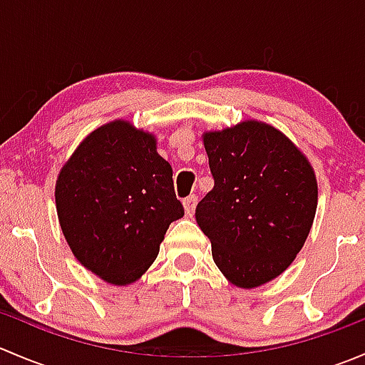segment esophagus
<instances>
[{
  "label": "esophagus",
  "mask_w": 365,
  "mask_h": 365,
  "mask_svg": "<svg viewBox=\"0 0 365 365\" xmlns=\"http://www.w3.org/2000/svg\"><path fill=\"white\" fill-rule=\"evenodd\" d=\"M196 205H197V196H189V197H185V200H183V208H185V213L187 215H192L194 213V210H196Z\"/></svg>",
  "instance_id": "esophagus-1"
}]
</instances>
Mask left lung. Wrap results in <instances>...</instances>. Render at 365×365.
<instances>
[{"mask_svg": "<svg viewBox=\"0 0 365 365\" xmlns=\"http://www.w3.org/2000/svg\"><path fill=\"white\" fill-rule=\"evenodd\" d=\"M213 189L196 206L219 270L240 288L281 275L304 247L318 183L304 153L277 128L244 121L206 132Z\"/></svg>", "mask_w": 365, "mask_h": 365, "instance_id": "left-lung-1", "label": "left lung"}]
</instances>
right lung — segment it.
<instances>
[{"label":"right lung","instance_id":"1","mask_svg":"<svg viewBox=\"0 0 365 365\" xmlns=\"http://www.w3.org/2000/svg\"><path fill=\"white\" fill-rule=\"evenodd\" d=\"M155 145L148 132L113 121L91 132L58 176V219L70 249L111 284L141 277L169 224L185 213Z\"/></svg>","mask_w":365,"mask_h":365}]
</instances>
